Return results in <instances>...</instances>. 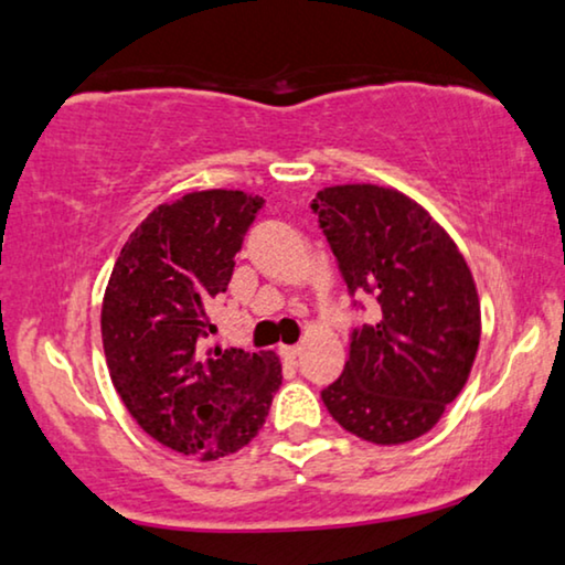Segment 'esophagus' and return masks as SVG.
<instances>
[{"label": "esophagus", "mask_w": 565, "mask_h": 565, "mask_svg": "<svg viewBox=\"0 0 565 565\" xmlns=\"http://www.w3.org/2000/svg\"><path fill=\"white\" fill-rule=\"evenodd\" d=\"M299 351H301L299 345H281V348H279V353H281L284 361H294V359H297V355H299Z\"/></svg>", "instance_id": "esophagus-1"}]
</instances>
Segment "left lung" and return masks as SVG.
Returning a JSON list of instances; mask_svg holds the SVG:
<instances>
[{
	"label": "left lung",
	"instance_id": "left-lung-1",
	"mask_svg": "<svg viewBox=\"0 0 565 565\" xmlns=\"http://www.w3.org/2000/svg\"><path fill=\"white\" fill-rule=\"evenodd\" d=\"M312 210L348 289L379 301V320L353 332L343 376L322 392L324 407L361 440L423 438L466 386L479 351L471 268L448 230L399 189L324 186Z\"/></svg>",
	"mask_w": 565,
	"mask_h": 565
}]
</instances>
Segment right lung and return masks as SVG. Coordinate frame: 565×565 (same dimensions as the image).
Returning a JSON list of instances; mask_svg holds the SVG:
<instances>
[{
  "label": "right lung",
  "instance_id": "obj_1",
  "mask_svg": "<svg viewBox=\"0 0 565 565\" xmlns=\"http://www.w3.org/2000/svg\"><path fill=\"white\" fill-rule=\"evenodd\" d=\"M258 194L202 189L158 204L132 230L102 301L113 384L150 438L217 460L256 438L281 361L274 351L204 348L206 307L227 289Z\"/></svg>",
  "mask_w": 565,
  "mask_h": 565
}]
</instances>
